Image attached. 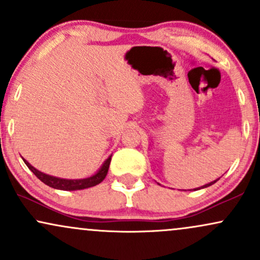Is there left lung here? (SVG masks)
<instances>
[{
	"label": "left lung",
	"mask_w": 260,
	"mask_h": 260,
	"mask_svg": "<svg viewBox=\"0 0 260 260\" xmlns=\"http://www.w3.org/2000/svg\"><path fill=\"white\" fill-rule=\"evenodd\" d=\"M216 181H219V178H217V180H215V181L210 182V183H207V184H204V186H202L201 188H207V187H209V186H211V184H214V183H215ZM201 188H197V189H201Z\"/></svg>",
	"instance_id": "obj_1"
}]
</instances>
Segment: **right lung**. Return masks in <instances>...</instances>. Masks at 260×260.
<instances>
[{"label":"right lung","instance_id":"right-lung-1","mask_svg":"<svg viewBox=\"0 0 260 260\" xmlns=\"http://www.w3.org/2000/svg\"><path fill=\"white\" fill-rule=\"evenodd\" d=\"M112 156V155H111ZM111 156H109L104 161V164L101 165V168L98 170V172H95L94 175H91L90 177L80 178V180H68V178H61V177H55V176L46 175L44 172L39 171L31 166L25 159L23 161L25 162V165L28 166L29 170L34 174L41 182H44L45 184H47L49 187L55 188V189H61V190H79V189H85V188H90L99 184L100 182L104 181V178L106 177L107 171H109L110 162H111Z\"/></svg>","mask_w":260,"mask_h":260}]
</instances>
